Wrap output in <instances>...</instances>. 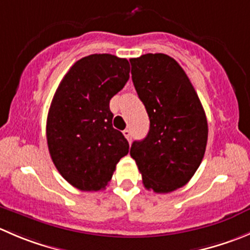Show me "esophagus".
Returning <instances> with one entry per match:
<instances>
[{"instance_id": "esophagus-1", "label": "esophagus", "mask_w": 250, "mask_h": 250, "mask_svg": "<svg viewBox=\"0 0 250 250\" xmlns=\"http://www.w3.org/2000/svg\"><path fill=\"white\" fill-rule=\"evenodd\" d=\"M123 135H125V139H127L128 142H130V140H132V132H130L129 129L123 130Z\"/></svg>"}]
</instances>
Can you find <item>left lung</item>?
<instances>
[{
  "label": "left lung",
  "mask_w": 250,
  "mask_h": 250,
  "mask_svg": "<svg viewBox=\"0 0 250 250\" xmlns=\"http://www.w3.org/2000/svg\"><path fill=\"white\" fill-rule=\"evenodd\" d=\"M132 79L150 120L146 137L133 142L146 189L169 193L189 182L202 164L208 121L195 89L177 61L165 53L130 58Z\"/></svg>",
  "instance_id": "obj_1"
}]
</instances>
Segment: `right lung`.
<instances>
[{
    "instance_id": "obj_1",
    "label": "right lung",
    "mask_w": 250,
    "mask_h": 250,
    "mask_svg": "<svg viewBox=\"0 0 250 250\" xmlns=\"http://www.w3.org/2000/svg\"><path fill=\"white\" fill-rule=\"evenodd\" d=\"M129 62L108 53L77 61L58 85L46 122L48 151L69 184L105 189L129 144L112 127L110 100L129 79Z\"/></svg>"
}]
</instances>
